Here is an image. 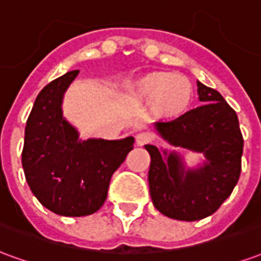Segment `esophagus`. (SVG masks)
Returning a JSON list of instances; mask_svg holds the SVG:
<instances>
[{"label": "esophagus", "instance_id": "esophagus-1", "mask_svg": "<svg viewBox=\"0 0 261 261\" xmlns=\"http://www.w3.org/2000/svg\"><path fill=\"white\" fill-rule=\"evenodd\" d=\"M153 140H155V137L151 133H140L136 137V141L138 145H147V144H151Z\"/></svg>", "mask_w": 261, "mask_h": 261}]
</instances>
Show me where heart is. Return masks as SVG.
<instances>
[{
  "mask_svg": "<svg viewBox=\"0 0 261 261\" xmlns=\"http://www.w3.org/2000/svg\"><path fill=\"white\" fill-rule=\"evenodd\" d=\"M125 97L133 103L149 102L151 113L159 119H176L187 112L194 89L186 76L166 71H151L125 85Z\"/></svg>",
  "mask_w": 261,
  "mask_h": 261,
  "instance_id": "b5f03b06",
  "label": "heart"
}]
</instances>
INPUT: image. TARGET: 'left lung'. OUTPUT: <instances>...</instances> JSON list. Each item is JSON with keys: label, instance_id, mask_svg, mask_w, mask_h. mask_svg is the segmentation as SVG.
<instances>
[{"label": "left lung", "instance_id": "1", "mask_svg": "<svg viewBox=\"0 0 261 261\" xmlns=\"http://www.w3.org/2000/svg\"><path fill=\"white\" fill-rule=\"evenodd\" d=\"M197 86L201 106L179 119L159 121L155 128L172 145L204 153V166L186 170L176 152L161 153L155 145H145L151 155L148 183L153 205L179 221H198L215 213L235 189L242 169L243 137L236 112L219 92L200 82Z\"/></svg>", "mask_w": 261, "mask_h": 261}]
</instances>
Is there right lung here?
I'll return each mask as SVG.
<instances>
[{
    "instance_id": "1",
    "label": "right lung",
    "mask_w": 261,
    "mask_h": 261,
    "mask_svg": "<svg viewBox=\"0 0 261 261\" xmlns=\"http://www.w3.org/2000/svg\"><path fill=\"white\" fill-rule=\"evenodd\" d=\"M69 71L43 88L25 127L22 166L42 205L64 217H84L105 204L112 175L134 148V138L81 141L65 121L63 95L78 75Z\"/></svg>"
}]
</instances>
